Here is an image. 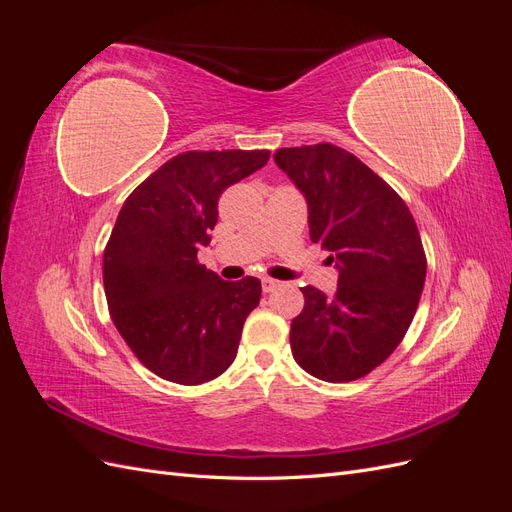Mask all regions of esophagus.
Segmentation results:
<instances>
[{"label":"esophagus","mask_w":512,"mask_h":512,"mask_svg":"<svg viewBox=\"0 0 512 512\" xmlns=\"http://www.w3.org/2000/svg\"><path fill=\"white\" fill-rule=\"evenodd\" d=\"M277 286H280V282L273 280V277H262V290L265 292H273Z\"/></svg>","instance_id":"obj_1"}]
</instances>
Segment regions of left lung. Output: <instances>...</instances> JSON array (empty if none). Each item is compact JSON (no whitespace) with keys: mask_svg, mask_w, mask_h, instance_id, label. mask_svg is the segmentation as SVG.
Segmentation results:
<instances>
[{"mask_svg":"<svg viewBox=\"0 0 512 512\" xmlns=\"http://www.w3.org/2000/svg\"><path fill=\"white\" fill-rule=\"evenodd\" d=\"M307 203L309 239L331 252L337 290L301 288L290 324L292 356L327 382L363 378L404 339L421 299L427 260L404 200L350 151L329 143L273 156Z\"/></svg>","mask_w":512,"mask_h":512,"instance_id":"left-lung-1","label":"left lung"}]
</instances>
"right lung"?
Listing matches in <instances>:
<instances>
[{"label": "right lung", "instance_id": "obj_1", "mask_svg": "<svg viewBox=\"0 0 512 512\" xmlns=\"http://www.w3.org/2000/svg\"><path fill=\"white\" fill-rule=\"evenodd\" d=\"M267 160L265 149L179 153L117 215L102 260L108 309L138 361L164 380L203 384L235 361L260 280L224 282L196 256L211 243L222 192Z\"/></svg>", "mask_w": 512, "mask_h": 512}]
</instances>
